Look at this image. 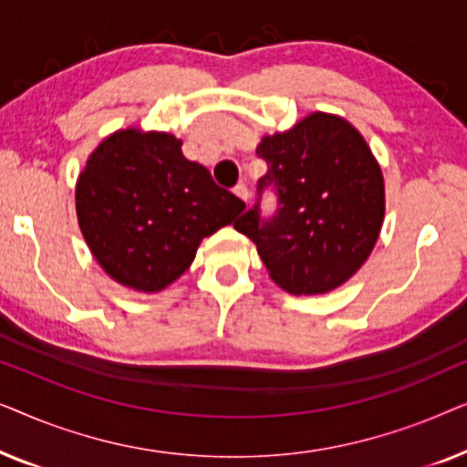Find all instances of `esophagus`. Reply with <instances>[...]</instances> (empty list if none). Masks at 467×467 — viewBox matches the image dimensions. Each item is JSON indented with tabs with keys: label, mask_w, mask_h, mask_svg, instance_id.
Returning <instances> with one entry per match:
<instances>
[{
	"label": "esophagus",
	"mask_w": 467,
	"mask_h": 467,
	"mask_svg": "<svg viewBox=\"0 0 467 467\" xmlns=\"http://www.w3.org/2000/svg\"><path fill=\"white\" fill-rule=\"evenodd\" d=\"M234 193L238 195L242 202H248V187H246L244 182H238V184H235V187H234Z\"/></svg>",
	"instance_id": "esophagus-1"
}]
</instances>
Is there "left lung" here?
I'll return each instance as SVG.
<instances>
[{"label": "left lung", "mask_w": 467, "mask_h": 467, "mask_svg": "<svg viewBox=\"0 0 467 467\" xmlns=\"http://www.w3.org/2000/svg\"><path fill=\"white\" fill-rule=\"evenodd\" d=\"M257 155L267 161L257 189L274 184L278 210L261 221L254 203L234 227L257 244L280 289H337L366 264L385 219V178L368 142L347 119L312 112L261 138Z\"/></svg>", "instance_id": "1"}]
</instances>
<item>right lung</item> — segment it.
<instances>
[{"instance_id": "1", "label": "right lung", "mask_w": 467, "mask_h": 467, "mask_svg": "<svg viewBox=\"0 0 467 467\" xmlns=\"http://www.w3.org/2000/svg\"><path fill=\"white\" fill-rule=\"evenodd\" d=\"M181 146L165 131L119 130L88 155L76 182L88 251L127 289L163 291L189 270L200 242L246 208Z\"/></svg>"}]
</instances>
